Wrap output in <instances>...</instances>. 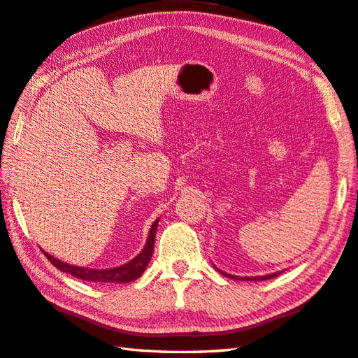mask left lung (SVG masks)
I'll list each match as a JSON object with an SVG mask.
<instances>
[{"label": "left lung", "instance_id": "1", "mask_svg": "<svg viewBox=\"0 0 358 358\" xmlns=\"http://www.w3.org/2000/svg\"><path fill=\"white\" fill-rule=\"evenodd\" d=\"M223 276H227V278H231V279H243V281H267V279H273V278H276L279 273H271V275H267V276H257V278H241V276H233V275H228V273H225V271H222V270H219Z\"/></svg>", "mask_w": 358, "mask_h": 358}]
</instances>
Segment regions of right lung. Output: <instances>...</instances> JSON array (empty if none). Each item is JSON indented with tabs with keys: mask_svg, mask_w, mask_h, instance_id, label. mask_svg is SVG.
Wrapping results in <instances>:
<instances>
[{
	"mask_svg": "<svg viewBox=\"0 0 358 358\" xmlns=\"http://www.w3.org/2000/svg\"><path fill=\"white\" fill-rule=\"evenodd\" d=\"M157 227H158V219L153 222V225L150 228V234L149 239H147V243L144 250L139 253L135 259H131L130 262L121 265V267L116 268H107V270H94V268H83V267H76V265H69L66 262H62L59 259L52 257L51 255H48L46 251H43V255L46 259L51 262L55 268H59L60 271L69 273L79 279H83V281H90V282H130L135 281L139 276L143 275L144 270L147 268V264H149L150 257L153 255V245H155V236H157Z\"/></svg>",
	"mask_w": 358,
	"mask_h": 358,
	"instance_id": "obj_1",
	"label": "right lung"
}]
</instances>
